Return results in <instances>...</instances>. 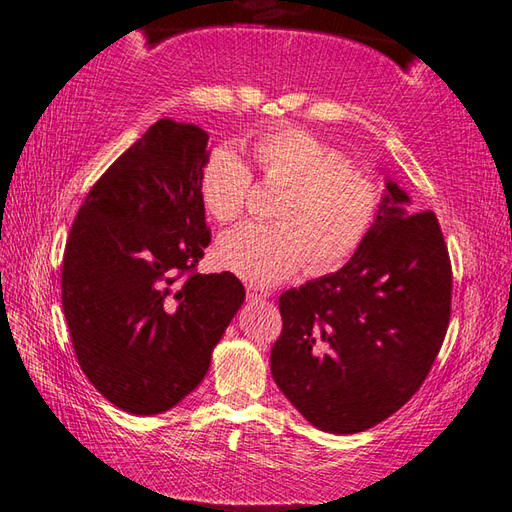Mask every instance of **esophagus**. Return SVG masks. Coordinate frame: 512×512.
<instances>
[{
  "label": "esophagus",
  "instance_id": "1",
  "mask_svg": "<svg viewBox=\"0 0 512 512\" xmlns=\"http://www.w3.org/2000/svg\"><path fill=\"white\" fill-rule=\"evenodd\" d=\"M248 297L250 299H259V301H262V299H268L270 297V292L268 290H264V288H253V286H250L248 288Z\"/></svg>",
  "mask_w": 512,
  "mask_h": 512
}]
</instances>
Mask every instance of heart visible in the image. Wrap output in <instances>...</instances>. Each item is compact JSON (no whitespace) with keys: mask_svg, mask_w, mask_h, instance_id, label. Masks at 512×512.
I'll list each match as a JSON object with an SVG mask.
<instances>
[{"mask_svg":"<svg viewBox=\"0 0 512 512\" xmlns=\"http://www.w3.org/2000/svg\"><path fill=\"white\" fill-rule=\"evenodd\" d=\"M253 156L266 182L286 193L277 224L246 222L217 239L215 255L226 270L250 284L270 286L308 262L314 275L350 259L372 228L380 193L365 171L347 165L339 149L306 129L284 127L255 138ZM253 171L233 147L211 151L202 171V198L220 222L244 213Z\"/></svg>","mask_w":512,"mask_h":512,"instance_id":"heart-1","label":"heart"}]
</instances>
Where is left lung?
Returning <instances> with one entry per match:
<instances>
[{
    "label": "left lung",
    "instance_id": "1",
    "mask_svg": "<svg viewBox=\"0 0 512 512\" xmlns=\"http://www.w3.org/2000/svg\"><path fill=\"white\" fill-rule=\"evenodd\" d=\"M394 180L341 270L279 297L277 387L314 427L365 431L416 394L451 319V259L433 211L409 212Z\"/></svg>",
    "mask_w": 512,
    "mask_h": 512
}]
</instances>
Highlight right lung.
I'll list each match as a JSON object with an SVG mask.
<instances>
[{
	"instance_id": "right-lung-1",
	"label": "right lung",
	"mask_w": 512,
	"mask_h": 512,
	"mask_svg": "<svg viewBox=\"0 0 512 512\" xmlns=\"http://www.w3.org/2000/svg\"><path fill=\"white\" fill-rule=\"evenodd\" d=\"M206 145L198 125L160 118L96 180L65 244L61 301L76 361L134 416L169 411L202 383L246 297L233 273H195L211 242Z\"/></svg>"
}]
</instances>
